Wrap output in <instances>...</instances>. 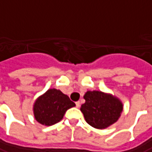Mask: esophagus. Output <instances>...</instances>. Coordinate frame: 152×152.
I'll list each match as a JSON object with an SVG mask.
<instances>
[{
  "label": "esophagus",
  "instance_id": "esophagus-1",
  "mask_svg": "<svg viewBox=\"0 0 152 152\" xmlns=\"http://www.w3.org/2000/svg\"><path fill=\"white\" fill-rule=\"evenodd\" d=\"M80 105H81L80 102H79V101H76V107H77V108H79V107H80Z\"/></svg>",
  "mask_w": 152,
  "mask_h": 152
}]
</instances>
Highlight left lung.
<instances>
[{
    "instance_id": "obj_1",
    "label": "left lung",
    "mask_w": 152,
    "mask_h": 152,
    "mask_svg": "<svg viewBox=\"0 0 152 152\" xmlns=\"http://www.w3.org/2000/svg\"><path fill=\"white\" fill-rule=\"evenodd\" d=\"M81 110L86 122L98 129H106L115 123L120 117L123 105L115 96L100 91H88Z\"/></svg>"
}]
</instances>
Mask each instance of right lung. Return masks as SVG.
Masks as SVG:
<instances>
[{
	"label": "right lung",
	"instance_id": "right-lung-1",
	"mask_svg": "<svg viewBox=\"0 0 152 152\" xmlns=\"http://www.w3.org/2000/svg\"><path fill=\"white\" fill-rule=\"evenodd\" d=\"M76 104L60 90L48 89L34 104L33 111L37 122L45 126H52L62 120L65 111Z\"/></svg>",
	"mask_w": 152,
	"mask_h": 152
}]
</instances>
